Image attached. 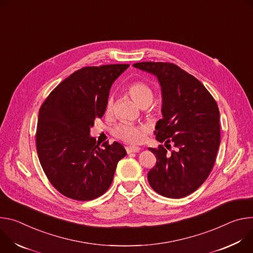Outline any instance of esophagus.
<instances>
[{
  "mask_svg": "<svg viewBox=\"0 0 253 253\" xmlns=\"http://www.w3.org/2000/svg\"><path fill=\"white\" fill-rule=\"evenodd\" d=\"M126 150L127 154H130V153H137V152H139L141 148L135 147V146H128V147L126 148Z\"/></svg>",
  "mask_w": 253,
  "mask_h": 253,
  "instance_id": "1",
  "label": "esophagus"
}]
</instances>
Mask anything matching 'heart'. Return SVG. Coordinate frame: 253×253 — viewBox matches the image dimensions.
Wrapping results in <instances>:
<instances>
[{"instance_id":"1","label":"heart","mask_w":253,"mask_h":253,"mask_svg":"<svg viewBox=\"0 0 253 253\" xmlns=\"http://www.w3.org/2000/svg\"><path fill=\"white\" fill-rule=\"evenodd\" d=\"M127 91L133 100L141 107L149 106L154 99L153 89L148 83L144 81L132 82L128 86ZM112 108H114V97L110 95L108 96L105 103L106 114H110ZM146 129L147 127L144 126H134L131 124L124 123L118 125L112 129V134L126 143L137 144L143 141Z\"/></svg>"}]
</instances>
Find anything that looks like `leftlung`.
<instances>
[{
  "instance_id": "1",
  "label": "left lung",
  "mask_w": 253,
  "mask_h": 253,
  "mask_svg": "<svg viewBox=\"0 0 253 253\" xmlns=\"http://www.w3.org/2000/svg\"><path fill=\"white\" fill-rule=\"evenodd\" d=\"M135 68L157 76L162 88L163 119L156 138L165 142L149 148L157 164L148 173L151 187L160 195L179 199L197 190L208 178L220 145L218 105L203 84L169 62H138Z\"/></svg>"
}]
</instances>
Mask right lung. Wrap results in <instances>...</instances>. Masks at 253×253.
Returning <instances> with one entry per match:
<instances>
[{"label": "right lung", "mask_w": 253, "mask_h": 253, "mask_svg": "<svg viewBox=\"0 0 253 253\" xmlns=\"http://www.w3.org/2000/svg\"><path fill=\"white\" fill-rule=\"evenodd\" d=\"M128 66L83 67L54 88L40 107L39 161L53 187L68 198L89 201L104 194L126 155L117 142L99 148L89 132L95 119L104 115L112 83Z\"/></svg>", "instance_id": "add662e5"}]
</instances>
